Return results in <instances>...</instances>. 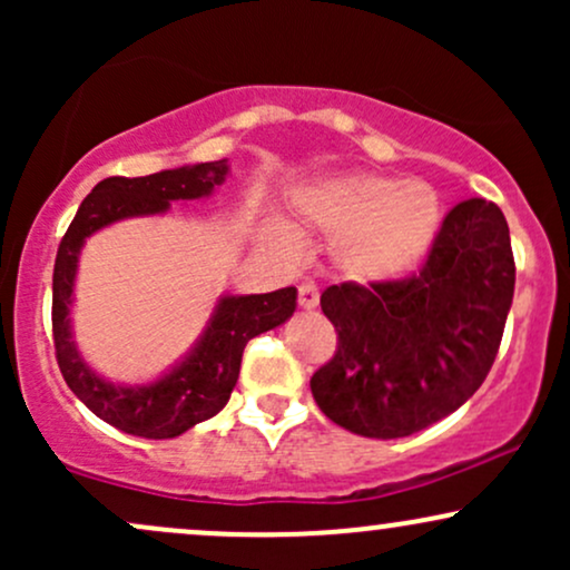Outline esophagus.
Listing matches in <instances>:
<instances>
[{
	"mask_svg": "<svg viewBox=\"0 0 570 570\" xmlns=\"http://www.w3.org/2000/svg\"><path fill=\"white\" fill-rule=\"evenodd\" d=\"M297 303H299V307H303V311H313V307L318 305V289H316V284H311V281H305V284L299 286V292H297Z\"/></svg>",
	"mask_w": 570,
	"mask_h": 570,
	"instance_id": "1",
	"label": "esophagus"
}]
</instances>
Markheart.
<instances>
[{"label":"heart","instance_id":"1","mask_svg":"<svg viewBox=\"0 0 570 570\" xmlns=\"http://www.w3.org/2000/svg\"><path fill=\"white\" fill-rule=\"evenodd\" d=\"M303 219L335 240V265L356 284H391L415 271L442 230L440 193L426 181L340 174L297 198Z\"/></svg>","mask_w":570,"mask_h":570}]
</instances>
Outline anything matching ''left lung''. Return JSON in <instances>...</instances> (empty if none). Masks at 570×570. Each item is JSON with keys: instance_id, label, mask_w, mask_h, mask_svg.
<instances>
[{"instance_id": "1", "label": "left lung", "mask_w": 570, "mask_h": 570, "mask_svg": "<svg viewBox=\"0 0 570 570\" xmlns=\"http://www.w3.org/2000/svg\"><path fill=\"white\" fill-rule=\"evenodd\" d=\"M514 297L509 225L495 203H458L421 273L322 294L337 351L311 377L330 421L370 440H399L474 396L499 353Z\"/></svg>"}]
</instances>
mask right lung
Returning a JSON list of instances; mask_svg holds the SVG:
<instances>
[{
    "label": "right lung",
    "mask_w": 570,
    "mask_h": 570,
    "mask_svg": "<svg viewBox=\"0 0 570 570\" xmlns=\"http://www.w3.org/2000/svg\"><path fill=\"white\" fill-rule=\"evenodd\" d=\"M230 176L227 160L195 163L149 176H109L77 208L53 271V340L63 381L94 415L144 440H174L225 407L238 383L240 356L252 337L289 322L297 289L267 294H222L206 330L174 367L149 383H112L85 362L71 330L75 281L90 235L134 217L166 214L174 200L208 198Z\"/></svg>",
    "instance_id": "right-lung-1"
}]
</instances>
